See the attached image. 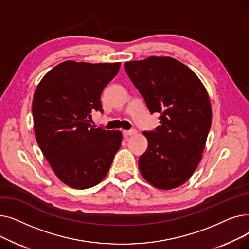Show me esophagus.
Listing matches in <instances>:
<instances>
[{
  "instance_id": "esophagus-1",
  "label": "esophagus",
  "mask_w": 249,
  "mask_h": 249,
  "mask_svg": "<svg viewBox=\"0 0 249 249\" xmlns=\"http://www.w3.org/2000/svg\"><path fill=\"white\" fill-rule=\"evenodd\" d=\"M137 133V131L136 130H124L123 131V134L125 135V136H131V135H135Z\"/></svg>"
}]
</instances>
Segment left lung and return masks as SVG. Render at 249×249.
Instances as JSON below:
<instances>
[{
	"label": "left lung",
	"mask_w": 249,
	"mask_h": 249,
	"mask_svg": "<svg viewBox=\"0 0 249 249\" xmlns=\"http://www.w3.org/2000/svg\"><path fill=\"white\" fill-rule=\"evenodd\" d=\"M125 70L160 126L143 131L148 141L139 158V171L160 190L181 186L202 160L212 109L207 90L192 70L168 56L125 62Z\"/></svg>",
	"instance_id": "1"
}]
</instances>
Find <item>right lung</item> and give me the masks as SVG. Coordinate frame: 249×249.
<instances>
[{"label":"right lung","instance_id":"add662e5","mask_svg":"<svg viewBox=\"0 0 249 249\" xmlns=\"http://www.w3.org/2000/svg\"><path fill=\"white\" fill-rule=\"evenodd\" d=\"M120 62L63 61L36 88L32 114L36 141L56 177L84 190L107 176L122 142L119 130L91 126V112H102L103 89L119 71Z\"/></svg>","mask_w":249,"mask_h":249}]
</instances>
